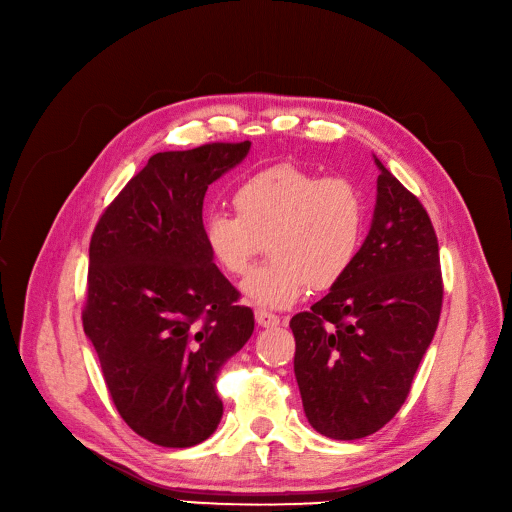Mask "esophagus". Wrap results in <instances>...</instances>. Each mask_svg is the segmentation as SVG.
<instances>
[{
    "label": "esophagus",
    "mask_w": 512,
    "mask_h": 512,
    "mask_svg": "<svg viewBox=\"0 0 512 512\" xmlns=\"http://www.w3.org/2000/svg\"><path fill=\"white\" fill-rule=\"evenodd\" d=\"M255 319H257V324L261 328H276V326H280V317L274 315V313H267L263 309L255 311Z\"/></svg>",
    "instance_id": "1"
}]
</instances>
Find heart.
<instances>
[{
    "mask_svg": "<svg viewBox=\"0 0 512 512\" xmlns=\"http://www.w3.org/2000/svg\"><path fill=\"white\" fill-rule=\"evenodd\" d=\"M234 213L209 211L205 245L224 272L247 274L263 251L274 257L242 282V294L263 309L299 303L309 286L338 284L359 253L365 207L359 188L342 176L319 178L280 164L242 180L232 193Z\"/></svg>",
    "mask_w": 512,
    "mask_h": 512,
    "instance_id": "obj_1",
    "label": "heart"
}]
</instances>
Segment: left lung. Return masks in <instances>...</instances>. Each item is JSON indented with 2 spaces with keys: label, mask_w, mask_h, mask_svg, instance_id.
<instances>
[{
  "label": "left lung",
  "mask_w": 512,
  "mask_h": 512,
  "mask_svg": "<svg viewBox=\"0 0 512 512\" xmlns=\"http://www.w3.org/2000/svg\"><path fill=\"white\" fill-rule=\"evenodd\" d=\"M378 195L346 276L290 319L294 375L315 432L359 440L407 400L442 309L438 238L427 211L373 155Z\"/></svg>",
  "instance_id": "obj_1"
}]
</instances>
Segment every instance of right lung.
Masks as SVG:
<instances>
[{
    "label": "right lung",
    "mask_w": 512,
    "mask_h": 512,
    "mask_svg": "<svg viewBox=\"0 0 512 512\" xmlns=\"http://www.w3.org/2000/svg\"><path fill=\"white\" fill-rule=\"evenodd\" d=\"M249 151L251 141L155 153L91 238L85 334L118 413L157 446L188 448L218 429L215 380L255 328L203 238L207 186Z\"/></svg>",
    "instance_id": "right-lung-1"
}]
</instances>
